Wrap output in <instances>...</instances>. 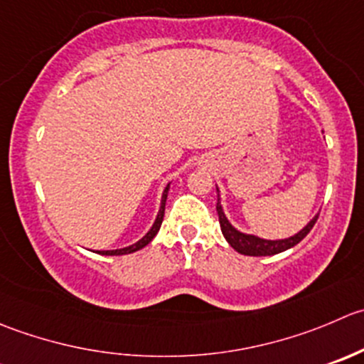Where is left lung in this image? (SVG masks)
I'll return each instance as SVG.
<instances>
[{
	"instance_id": "obj_1",
	"label": "left lung",
	"mask_w": 364,
	"mask_h": 364,
	"mask_svg": "<svg viewBox=\"0 0 364 364\" xmlns=\"http://www.w3.org/2000/svg\"><path fill=\"white\" fill-rule=\"evenodd\" d=\"M217 211H218V222H220V229H222V235L225 236V240L229 242V245L236 250V252L243 254V256H272V254H279L283 250L290 249V247L297 245L306 235L313 229L315 225L316 218H313L301 232H297L295 236L287 240H263V238H257V236L252 235H243V232L236 231L231 224L228 222L225 218L224 211H222L220 203H217Z\"/></svg>"
}]
</instances>
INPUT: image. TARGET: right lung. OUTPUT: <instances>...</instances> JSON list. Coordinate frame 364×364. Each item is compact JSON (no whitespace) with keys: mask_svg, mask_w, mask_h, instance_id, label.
<instances>
[{"mask_svg":"<svg viewBox=\"0 0 364 364\" xmlns=\"http://www.w3.org/2000/svg\"><path fill=\"white\" fill-rule=\"evenodd\" d=\"M167 193H168V186L165 188L164 196H161V206H160V211H158V217L156 220H154L153 228H151V231L147 232L146 236H144L142 240H139L136 243H133V245L129 247H124V249H117V250H101L100 254H105V256H122V254H132V252H136V250H140L142 247H146L147 243L151 242V240L156 236V232L160 231V225L161 222H164V215H165V200H167Z\"/></svg>","mask_w":364,"mask_h":364,"instance_id":"obj_1","label":"right lung"}]
</instances>
